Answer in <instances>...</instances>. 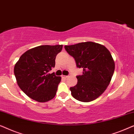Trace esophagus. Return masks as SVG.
Segmentation results:
<instances>
[{
  "label": "esophagus",
  "mask_w": 134,
  "mask_h": 134,
  "mask_svg": "<svg viewBox=\"0 0 134 134\" xmlns=\"http://www.w3.org/2000/svg\"><path fill=\"white\" fill-rule=\"evenodd\" d=\"M62 77H63V78H64V79H66V78L68 77V76H63H63H62Z\"/></svg>",
  "instance_id": "1"
}]
</instances>
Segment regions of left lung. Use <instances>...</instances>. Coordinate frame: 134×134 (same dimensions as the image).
<instances>
[{
    "label": "left lung",
    "instance_id": "left-lung-1",
    "mask_svg": "<svg viewBox=\"0 0 134 134\" xmlns=\"http://www.w3.org/2000/svg\"><path fill=\"white\" fill-rule=\"evenodd\" d=\"M74 57L83 74L76 76L77 83L70 90L72 97L81 102L96 99L110 84L115 71V62L110 51L100 44L91 41L65 46Z\"/></svg>",
    "mask_w": 134,
    "mask_h": 134
}]
</instances>
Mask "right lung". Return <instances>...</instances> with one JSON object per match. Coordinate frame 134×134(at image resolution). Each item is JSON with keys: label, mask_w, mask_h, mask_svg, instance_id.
Instances as JSON below:
<instances>
[{"label": "right lung", "mask_w": 134, "mask_h": 134, "mask_svg": "<svg viewBox=\"0 0 134 134\" xmlns=\"http://www.w3.org/2000/svg\"><path fill=\"white\" fill-rule=\"evenodd\" d=\"M63 45H42L29 49L20 57L14 68L18 86L27 96L40 102L52 99L61 77L49 74L55 65L57 55Z\"/></svg>", "instance_id": "1"}]
</instances>
